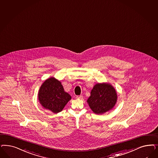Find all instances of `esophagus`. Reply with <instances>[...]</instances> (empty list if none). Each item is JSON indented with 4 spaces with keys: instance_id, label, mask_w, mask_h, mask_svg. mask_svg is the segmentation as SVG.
<instances>
[{
    "instance_id": "obj_1",
    "label": "esophagus",
    "mask_w": 158,
    "mask_h": 158,
    "mask_svg": "<svg viewBox=\"0 0 158 158\" xmlns=\"http://www.w3.org/2000/svg\"><path fill=\"white\" fill-rule=\"evenodd\" d=\"M82 97H83L82 95H77V96H76V98H77V99H82Z\"/></svg>"
}]
</instances>
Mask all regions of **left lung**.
Instances as JSON below:
<instances>
[{
  "label": "left lung",
  "mask_w": 158,
  "mask_h": 158,
  "mask_svg": "<svg viewBox=\"0 0 158 158\" xmlns=\"http://www.w3.org/2000/svg\"><path fill=\"white\" fill-rule=\"evenodd\" d=\"M117 101L114 88L108 84H97L91 92L87 102L92 110L96 114H102L112 109Z\"/></svg>",
  "instance_id": "left-lung-1"
}]
</instances>
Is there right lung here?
Instances as JSON below:
<instances>
[{
  "label": "right lung",
  "mask_w": 158,
  "mask_h": 158,
  "mask_svg": "<svg viewBox=\"0 0 158 158\" xmlns=\"http://www.w3.org/2000/svg\"><path fill=\"white\" fill-rule=\"evenodd\" d=\"M71 98L64 91L61 82L52 77L43 83L38 94L42 106L55 113L61 112Z\"/></svg>",
  "instance_id": "1"
}]
</instances>
